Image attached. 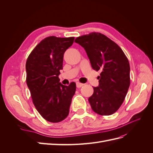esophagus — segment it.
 Here are the masks:
<instances>
[{
    "instance_id": "obj_1",
    "label": "esophagus",
    "mask_w": 153,
    "mask_h": 153,
    "mask_svg": "<svg viewBox=\"0 0 153 153\" xmlns=\"http://www.w3.org/2000/svg\"><path fill=\"white\" fill-rule=\"evenodd\" d=\"M76 87L78 88H80L84 85V84H82V83H80V82H76Z\"/></svg>"
}]
</instances>
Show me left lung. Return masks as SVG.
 I'll return each instance as SVG.
<instances>
[{"label":"left lung","instance_id":"left-lung-1","mask_svg":"<svg viewBox=\"0 0 153 153\" xmlns=\"http://www.w3.org/2000/svg\"><path fill=\"white\" fill-rule=\"evenodd\" d=\"M75 42L84 48L92 69L100 71L99 85L89 102L92 110L101 115L115 113L123 103L130 84V67L122 49L99 32L78 37Z\"/></svg>","mask_w":153,"mask_h":153}]
</instances>
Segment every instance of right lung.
<instances>
[{"mask_svg": "<svg viewBox=\"0 0 153 153\" xmlns=\"http://www.w3.org/2000/svg\"><path fill=\"white\" fill-rule=\"evenodd\" d=\"M74 37L49 36L32 51L26 62V82L36 110L45 120L59 123L69 114L75 93L76 84L60 83L65 51L73 43Z\"/></svg>", "mask_w": 153, "mask_h": 153, "instance_id": "right-lung-1", "label": "right lung"}]
</instances>
